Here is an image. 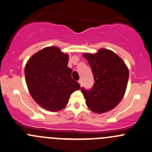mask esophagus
<instances>
[{
  "label": "esophagus",
  "instance_id": "34e87169",
  "mask_svg": "<svg viewBox=\"0 0 152 152\" xmlns=\"http://www.w3.org/2000/svg\"><path fill=\"white\" fill-rule=\"evenodd\" d=\"M79 83L81 86H82V79H79Z\"/></svg>",
  "mask_w": 152,
  "mask_h": 152
}]
</instances>
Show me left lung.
I'll list each match as a JSON object with an SVG mask.
<instances>
[{
    "instance_id": "1",
    "label": "left lung",
    "mask_w": 152,
    "mask_h": 152,
    "mask_svg": "<svg viewBox=\"0 0 152 152\" xmlns=\"http://www.w3.org/2000/svg\"><path fill=\"white\" fill-rule=\"evenodd\" d=\"M84 57L92 68L94 85L90 89L81 87L86 104L97 114L115 108L127 88L129 71L125 63L112 51L101 49L95 55L86 53Z\"/></svg>"
}]
</instances>
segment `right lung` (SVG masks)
I'll list each match as a JSON object with an SVG mask.
<instances>
[{"label": "right lung", "mask_w": 152, "mask_h": 152, "mask_svg": "<svg viewBox=\"0 0 152 152\" xmlns=\"http://www.w3.org/2000/svg\"><path fill=\"white\" fill-rule=\"evenodd\" d=\"M68 55L56 47H47L35 54L25 65V75L32 97L48 111L65 108L73 92L81 88L71 77Z\"/></svg>", "instance_id": "1"}]
</instances>
